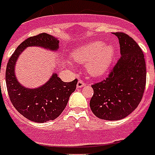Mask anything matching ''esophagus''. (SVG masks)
I'll return each mask as SVG.
<instances>
[{"label":"esophagus","mask_w":155,"mask_h":155,"mask_svg":"<svg viewBox=\"0 0 155 155\" xmlns=\"http://www.w3.org/2000/svg\"><path fill=\"white\" fill-rule=\"evenodd\" d=\"M84 86H85V84L83 82L82 80H79L77 83V84H76V87H77L78 88H82V87H84Z\"/></svg>","instance_id":"obj_1"}]
</instances>
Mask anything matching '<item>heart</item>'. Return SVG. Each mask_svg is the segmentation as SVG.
<instances>
[{"label": "heart", "instance_id": "b5f03b06", "mask_svg": "<svg viewBox=\"0 0 155 155\" xmlns=\"http://www.w3.org/2000/svg\"><path fill=\"white\" fill-rule=\"evenodd\" d=\"M115 57V47L112 44L93 41L78 47L71 54L73 61L85 63L88 74L93 77H101L109 71Z\"/></svg>", "mask_w": 155, "mask_h": 155}]
</instances>
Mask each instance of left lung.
I'll list each match as a JSON object with an SVG mask.
<instances>
[{
	"label": "left lung",
	"instance_id": "1",
	"mask_svg": "<svg viewBox=\"0 0 155 155\" xmlns=\"http://www.w3.org/2000/svg\"><path fill=\"white\" fill-rule=\"evenodd\" d=\"M119 39L121 58L109 76L92 85L90 108L97 118L120 120L129 115L141 101L146 82L144 54L133 38L123 32Z\"/></svg>",
	"mask_w": 155,
	"mask_h": 155
}]
</instances>
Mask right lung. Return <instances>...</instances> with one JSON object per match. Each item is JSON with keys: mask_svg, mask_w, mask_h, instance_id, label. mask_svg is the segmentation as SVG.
Wrapping results in <instances>:
<instances>
[{"mask_svg": "<svg viewBox=\"0 0 155 155\" xmlns=\"http://www.w3.org/2000/svg\"><path fill=\"white\" fill-rule=\"evenodd\" d=\"M28 47H40L56 53L59 49L57 37L41 33L29 37L21 43L7 64L5 81L9 97L15 109L33 122L45 123L54 120L62 114L67 106L71 94L75 90L78 80L63 82L53 73L49 80L37 88L23 86L15 75V65L18 57Z\"/></svg>", "mask_w": 155, "mask_h": 155, "instance_id": "right-lung-1", "label": "right lung"}]
</instances>
